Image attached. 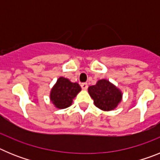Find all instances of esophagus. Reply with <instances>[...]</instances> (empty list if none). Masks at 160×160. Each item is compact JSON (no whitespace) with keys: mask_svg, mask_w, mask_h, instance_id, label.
<instances>
[{"mask_svg":"<svg viewBox=\"0 0 160 160\" xmlns=\"http://www.w3.org/2000/svg\"><path fill=\"white\" fill-rule=\"evenodd\" d=\"M81 87L82 90H87V88H88V85H87V82H82L81 83Z\"/></svg>","mask_w":160,"mask_h":160,"instance_id":"34e87169","label":"esophagus"}]
</instances>
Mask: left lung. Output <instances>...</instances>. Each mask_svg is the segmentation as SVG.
Listing matches in <instances>:
<instances>
[{"label": "left lung", "mask_w": 160, "mask_h": 160, "mask_svg": "<svg viewBox=\"0 0 160 160\" xmlns=\"http://www.w3.org/2000/svg\"><path fill=\"white\" fill-rule=\"evenodd\" d=\"M94 105L102 111H112L122 100V93L115 86L106 79L98 81L88 88Z\"/></svg>", "instance_id": "1"}]
</instances>
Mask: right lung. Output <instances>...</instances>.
Returning <instances> with one entry per match:
<instances>
[{
  "instance_id": "add662e5",
  "label": "right lung",
  "mask_w": 160,
  "mask_h": 160,
  "mask_svg": "<svg viewBox=\"0 0 160 160\" xmlns=\"http://www.w3.org/2000/svg\"><path fill=\"white\" fill-rule=\"evenodd\" d=\"M81 91L77 82H71L69 79L61 77L58 79L50 92V99L55 107L59 109L70 107L73 99Z\"/></svg>"
}]
</instances>
